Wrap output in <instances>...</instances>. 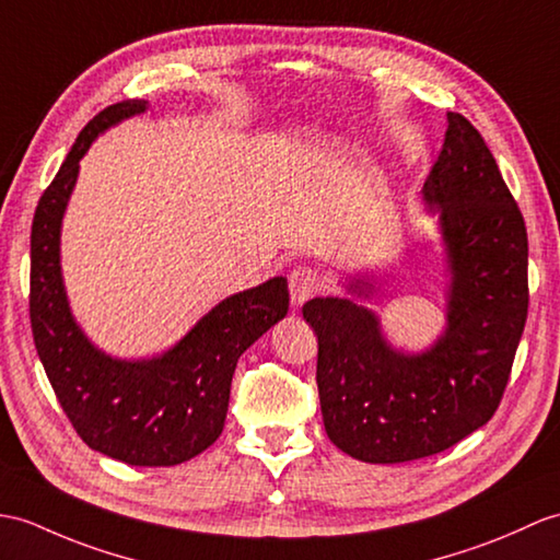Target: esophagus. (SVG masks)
<instances>
[{"label":"esophagus","mask_w":560,"mask_h":560,"mask_svg":"<svg viewBox=\"0 0 560 560\" xmlns=\"http://www.w3.org/2000/svg\"><path fill=\"white\" fill-rule=\"evenodd\" d=\"M319 285H322V281H319L317 269L305 267V265L291 269L289 291H291L293 305H303L305 301H310V298L319 291Z\"/></svg>","instance_id":"1"}]
</instances>
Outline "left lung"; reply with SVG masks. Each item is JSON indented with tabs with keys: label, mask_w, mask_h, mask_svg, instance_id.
Listing matches in <instances>:
<instances>
[{
	"label": "left lung",
	"mask_w": 560,
	"mask_h": 560,
	"mask_svg": "<svg viewBox=\"0 0 560 560\" xmlns=\"http://www.w3.org/2000/svg\"><path fill=\"white\" fill-rule=\"evenodd\" d=\"M422 198L446 248V329L422 353L386 341L350 298H312L317 388L329 439L362 463H408L458 444L497 412L527 319V229L485 138L446 114ZM348 291L370 298V279Z\"/></svg>",
	"instance_id": "obj_1"
}]
</instances>
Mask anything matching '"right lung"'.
<instances>
[{"mask_svg": "<svg viewBox=\"0 0 560 560\" xmlns=\"http://www.w3.org/2000/svg\"><path fill=\"white\" fill-rule=\"evenodd\" d=\"M145 109V100L102 109L75 138L37 202L31 231V327L47 380L78 436L114 460L168 467L195 458L219 439L236 362L285 317L289 283L275 277L224 298L158 358L119 360L90 343L63 291L61 219L90 142Z\"/></svg>", "mask_w": 560, "mask_h": 560, "instance_id": "add662e5", "label": "right lung"}]
</instances>
